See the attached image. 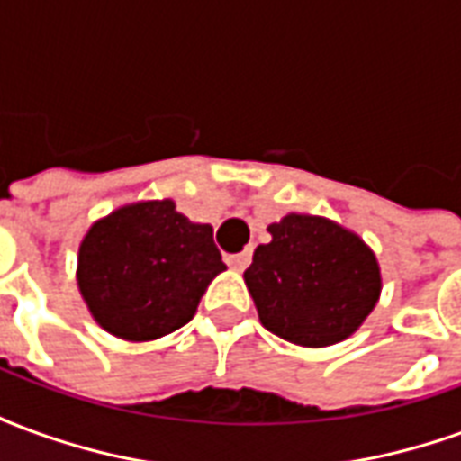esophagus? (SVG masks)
Masks as SVG:
<instances>
[{"instance_id":"34e87169","label":"esophagus","mask_w":461,"mask_h":461,"mask_svg":"<svg viewBox=\"0 0 461 461\" xmlns=\"http://www.w3.org/2000/svg\"><path fill=\"white\" fill-rule=\"evenodd\" d=\"M249 261H251V249L241 251V254H231V257H227V264H230L231 269H237V271L247 269V267H249Z\"/></svg>"}]
</instances>
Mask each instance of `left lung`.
Returning a JSON list of instances; mask_svg holds the SVG:
<instances>
[{"label":"left lung","mask_w":461,"mask_h":461,"mask_svg":"<svg viewBox=\"0 0 461 461\" xmlns=\"http://www.w3.org/2000/svg\"><path fill=\"white\" fill-rule=\"evenodd\" d=\"M269 234L244 271L264 329L306 348L356 333L380 296L375 254L353 231L309 214H289Z\"/></svg>","instance_id":"8db88e82"}]
</instances>
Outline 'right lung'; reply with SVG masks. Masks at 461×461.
<instances>
[{
    "instance_id": "1",
    "label": "right lung",
    "mask_w": 461,
    "mask_h": 461,
    "mask_svg": "<svg viewBox=\"0 0 461 461\" xmlns=\"http://www.w3.org/2000/svg\"><path fill=\"white\" fill-rule=\"evenodd\" d=\"M210 224L175 202H138L95 221L78 249V289L94 319L125 340H152L192 321L224 271Z\"/></svg>"
}]
</instances>
